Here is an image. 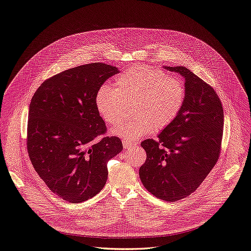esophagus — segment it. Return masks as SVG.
I'll use <instances>...</instances> for the list:
<instances>
[{
	"label": "esophagus",
	"instance_id": "obj_1",
	"mask_svg": "<svg viewBox=\"0 0 251 251\" xmlns=\"http://www.w3.org/2000/svg\"><path fill=\"white\" fill-rule=\"evenodd\" d=\"M123 145H124L125 149H132L133 147H135L136 144H133V143H130L128 141H124L123 142Z\"/></svg>",
	"mask_w": 251,
	"mask_h": 251
}]
</instances>
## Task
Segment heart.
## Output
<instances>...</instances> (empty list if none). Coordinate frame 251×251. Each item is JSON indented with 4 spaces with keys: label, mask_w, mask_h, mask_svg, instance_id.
Here are the masks:
<instances>
[{
    "label": "heart",
    "mask_w": 251,
    "mask_h": 251,
    "mask_svg": "<svg viewBox=\"0 0 251 251\" xmlns=\"http://www.w3.org/2000/svg\"><path fill=\"white\" fill-rule=\"evenodd\" d=\"M187 101L184 80L166 71L137 65L115 79V88L104 85L96 95V107L103 121L116 125L134 106V117L113 129L115 136L137 141L172 126L181 115Z\"/></svg>",
    "instance_id": "b5f03b06"
}]
</instances>
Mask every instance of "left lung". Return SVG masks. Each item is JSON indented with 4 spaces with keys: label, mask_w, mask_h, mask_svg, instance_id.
<instances>
[{
    "label": "left lung",
    "mask_w": 251,
    "mask_h": 251,
    "mask_svg": "<svg viewBox=\"0 0 251 251\" xmlns=\"http://www.w3.org/2000/svg\"><path fill=\"white\" fill-rule=\"evenodd\" d=\"M166 68L185 77L186 105L176 121L156 140L141 143L147 157L139 175L151 194L175 202L192 194L219 160L224 109L214 89L190 69Z\"/></svg>",
    "instance_id": "left-lung-1"
}]
</instances>
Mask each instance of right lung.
Returning <instances> with one entry per match:
<instances>
[{"mask_svg":"<svg viewBox=\"0 0 251 251\" xmlns=\"http://www.w3.org/2000/svg\"><path fill=\"white\" fill-rule=\"evenodd\" d=\"M118 74L104 63H90L46 79L29 104L26 147L33 169L54 194L79 203L106 184L107 163L123 150L96 107L103 83ZM100 137V139L98 138Z\"/></svg>","mask_w":251,"mask_h":251,"instance_id":"1","label":"right lung"}]
</instances>
